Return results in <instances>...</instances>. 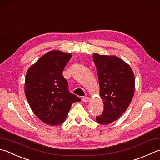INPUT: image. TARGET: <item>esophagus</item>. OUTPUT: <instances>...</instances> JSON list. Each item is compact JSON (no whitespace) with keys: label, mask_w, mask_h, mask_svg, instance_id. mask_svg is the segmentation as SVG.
<instances>
[{"label":"esophagus","mask_w":160,"mask_h":160,"mask_svg":"<svg viewBox=\"0 0 160 160\" xmlns=\"http://www.w3.org/2000/svg\"><path fill=\"white\" fill-rule=\"evenodd\" d=\"M82 101H84V102H85V103H87V102H89V101H90V98L89 97H83L82 98Z\"/></svg>","instance_id":"esophagus-1"}]
</instances>
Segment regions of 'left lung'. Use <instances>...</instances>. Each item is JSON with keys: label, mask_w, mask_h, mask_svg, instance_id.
Segmentation results:
<instances>
[{"label": "left lung", "mask_w": 160, "mask_h": 160, "mask_svg": "<svg viewBox=\"0 0 160 160\" xmlns=\"http://www.w3.org/2000/svg\"><path fill=\"white\" fill-rule=\"evenodd\" d=\"M104 104L103 113L96 118L98 124H108L128 108L135 89L134 74L130 66L115 55L93 54Z\"/></svg>", "instance_id": "8db88e82"}]
</instances>
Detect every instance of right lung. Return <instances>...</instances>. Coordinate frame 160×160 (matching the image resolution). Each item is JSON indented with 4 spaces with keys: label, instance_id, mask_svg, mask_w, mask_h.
Instances as JSON below:
<instances>
[{
    "label": "right lung",
    "instance_id": "obj_1",
    "mask_svg": "<svg viewBox=\"0 0 160 160\" xmlns=\"http://www.w3.org/2000/svg\"><path fill=\"white\" fill-rule=\"evenodd\" d=\"M72 57L59 50L47 52L28 69L25 95L31 110L43 122L51 126L65 121L72 103L80 98L68 91L62 72Z\"/></svg>",
    "mask_w": 160,
    "mask_h": 160
}]
</instances>
